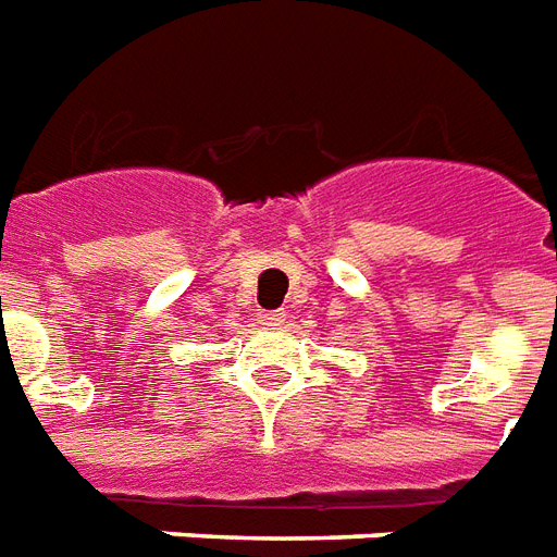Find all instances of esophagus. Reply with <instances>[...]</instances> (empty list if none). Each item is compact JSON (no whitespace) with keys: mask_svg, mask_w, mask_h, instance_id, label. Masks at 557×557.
I'll use <instances>...</instances> for the list:
<instances>
[{"mask_svg":"<svg viewBox=\"0 0 557 557\" xmlns=\"http://www.w3.org/2000/svg\"><path fill=\"white\" fill-rule=\"evenodd\" d=\"M282 323H284L282 311H263V314H261V326L275 329V326H282Z\"/></svg>","mask_w":557,"mask_h":557,"instance_id":"1","label":"esophagus"}]
</instances>
